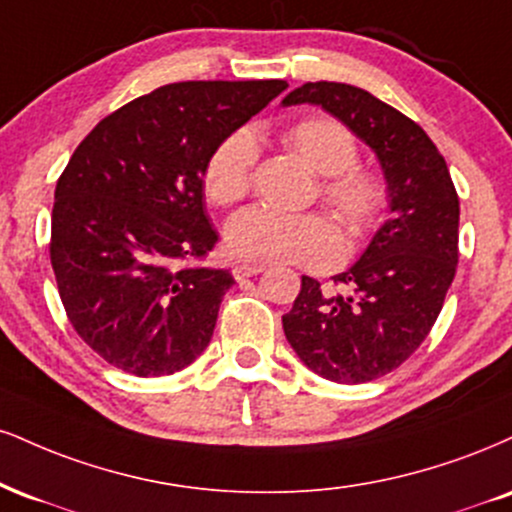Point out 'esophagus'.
Wrapping results in <instances>:
<instances>
[{
    "label": "esophagus",
    "mask_w": 512,
    "mask_h": 512,
    "mask_svg": "<svg viewBox=\"0 0 512 512\" xmlns=\"http://www.w3.org/2000/svg\"><path fill=\"white\" fill-rule=\"evenodd\" d=\"M260 272H264L262 264H236V267H233V276H236V281H245L250 279V276H257Z\"/></svg>",
    "instance_id": "1"
}]
</instances>
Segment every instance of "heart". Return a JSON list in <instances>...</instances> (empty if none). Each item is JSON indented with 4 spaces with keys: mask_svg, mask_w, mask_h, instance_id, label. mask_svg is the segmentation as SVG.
I'll return each instance as SVG.
<instances>
[{
    "mask_svg": "<svg viewBox=\"0 0 512 512\" xmlns=\"http://www.w3.org/2000/svg\"><path fill=\"white\" fill-rule=\"evenodd\" d=\"M283 143L322 178L319 195L353 238L379 224L386 188L372 171L357 166V143L343 123L326 116L303 119L283 131ZM257 147L250 131H236L217 145L205 169L207 197L219 207L250 193ZM226 250L245 264L326 267L341 252V236L324 214H279L264 207L238 212L226 224Z\"/></svg>",
    "mask_w": 512,
    "mask_h": 512,
    "instance_id": "heart-1",
    "label": "heart"
}]
</instances>
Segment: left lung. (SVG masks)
<instances>
[{
    "instance_id": "8db88e82",
    "label": "left lung",
    "mask_w": 512,
    "mask_h": 512,
    "mask_svg": "<svg viewBox=\"0 0 512 512\" xmlns=\"http://www.w3.org/2000/svg\"><path fill=\"white\" fill-rule=\"evenodd\" d=\"M283 107L315 104L374 152L389 219L360 260L322 288L303 276L283 334L303 365L336 384H365L403 365L439 317L458 264L460 202L446 159L429 135L372 92L348 83H305Z\"/></svg>"
}]
</instances>
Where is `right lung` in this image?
<instances>
[{
    "label": "right lung",
    "mask_w": 512,
    "mask_h": 512,
    "mask_svg": "<svg viewBox=\"0 0 512 512\" xmlns=\"http://www.w3.org/2000/svg\"><path fill=\"white\" fill-rule=\"evenodd\" d=\"M286 80H186L102 119L57 181L49 257L73 329L135 377L181 372L209 346L226 269L188 267L217 243L205 169Z\"/></svg>",
    "instance_id": "add662e5"
}]
</instances>
